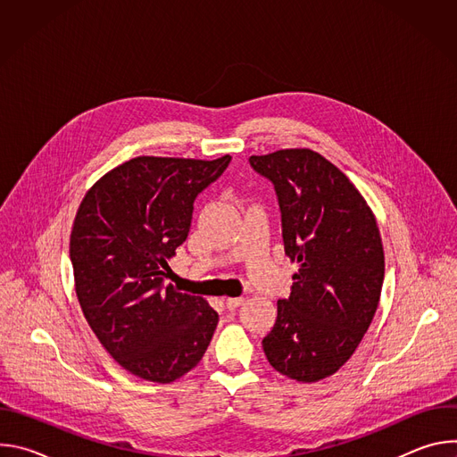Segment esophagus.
I'll list each match as a JSON object with an SVG mask.
<instances>
[{"instance_id": "esophagus-1", "label": "esophagus", "mask_w": 457, "mask_h": 457, "mask_svg": "<svg viewBox=\"0 0 457 457\" xmlns=\"http://www.w3.org/2000/svg\"><path fill=\"white\" fill-rule=\"evenodd\" d=\"M244 303V298H226V307L228 309H237Z\"/></svg>"}]
</instances>
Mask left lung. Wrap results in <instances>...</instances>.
Returning a JSON list of instances; mask_svg holds the SVG:
<instances>
[{"instance_id": "1", "label": "left lung", "mask_w": 457, "mask_h": 457, "mask_svg": "<svg viewBox=\"0 0 457 457\" xmlns=\"http://www.w3.org/2000/svg\"><path fill=\"white\" fill-rule=\"evenodd\" d=\"M249 162L275 184L284 251L298 264L262 347L280 374L320 381L354 354L378 309L385 254L376 217L349 177L309 148Z\"/></svg>"}]
</instances>
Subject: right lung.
I'll return each instance as SVG.
<instances>
[{"instance_id":"obj_1","label":"right lung","mask_w":457,"mask_h":457,"mask_svg":"<svg viewBox=\"0 0 457 457\" xmlns=\"http://www.w3.org/2000/svg\"><path fill=\"white\" fill-rule=\"evenodd\" d=\"M229 161L141 155L104 173L79 204L71 233L76 295L103 347L134 376L171 383L212 342L219 314L203 296L164 287V275L195 197Z\"/></svg>"}]
</instances>
